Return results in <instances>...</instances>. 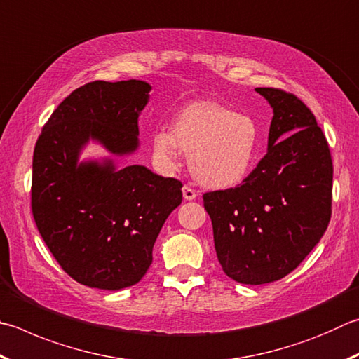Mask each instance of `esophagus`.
Masks as SVG:
<instances>
[{"label":"esophagus","instance_id":"esophagus-1","mask_svg":"<svg viewBox=\"0 0 359 359\" xmlns=\"http://www.w3.org/2000/svg\"><path fill=\"white\" fill-rule=\"evenodd\" d=\"M182 193H184V199H185V201H193V199L198 198V193L194 191L193 188H190V187H184V188H182Z\"/></svg>","mask_w":359,"mask_h":359}]
</instances>
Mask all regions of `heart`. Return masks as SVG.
<instances>
[{"instance_id":"b5f03b06","label":"heart","mask_w":359,"mask_h":359,"mask_svg":"<svg viewBox=\"0 0 359 359\" xmlns=\"http://www.w3.org/2000/svg\"><path fill=\"white\" fill-rule=\"evenodd\" d=\"M180 151L190 155V169L199 184L208 188L238 185L257 154V130L245 114L219 103L193 102L174 117L172 130H157L152 155L165 171L180 165Z\"/></svg>"}]
</instances>
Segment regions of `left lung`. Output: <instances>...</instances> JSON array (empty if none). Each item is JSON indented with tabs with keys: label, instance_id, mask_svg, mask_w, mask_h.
Masks as SVG:
<instances>
[{
	"label": "left lung",
	"instance_id": "1",
	"mask_svg": "<svg viewBox=\"0 0 359 359\" xmlns=\"http://www.w3.org/2000/svg\"><path fill=\"white\" fill-rule=\"evenodd\" d=\"M273 108L269 149L243 184L204 194L223 271L240 284L278 281L303 262L331 218L333 161L311 109L256 88Z\"/></svg>",
	"mask_w": 359,
	"mask_h": 359
}]
</instances>
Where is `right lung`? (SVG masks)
Segmentation results:
<instances>
[{"label": "right lung", "instance_id": "add662e5", "mask_svg": "<svg viewBox=\"0 0 359 359\" xmlns=\"http://www.w3.org/2000/svg\"><path fill=\"white\" fill-rule=\"evenodd\" d=\"M151 89L141 80L84 84L61 102L36 142V226L62 270L88 287L140 283L163 224L182 202L179 180L116 163L138 151V117ZM89 140L110 157L80 162Z\"/></svg>", "mask_w": 359, "mask_h": 359}]
</instances>
